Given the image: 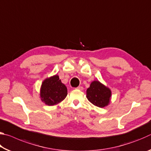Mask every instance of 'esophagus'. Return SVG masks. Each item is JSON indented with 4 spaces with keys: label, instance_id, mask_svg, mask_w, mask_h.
I'll use <instances>...</instances> for the list:
<instances>
[{
    "label": "esophagus",
    "instance_id": "34e87169",
    "mask_svg": "<svg viewBox=\"0 0 151 151\" xmlns=\"http://www.w3.org/2000/svg\"><path fill=\"white\" fill-rule=\"evenodd\" d=\"M76 89H78V90H80V91H83V86H78L77 88H76Z\"/></svg>",
    "mask_w": 151,
    "mask_h": 151
}]
</instances>
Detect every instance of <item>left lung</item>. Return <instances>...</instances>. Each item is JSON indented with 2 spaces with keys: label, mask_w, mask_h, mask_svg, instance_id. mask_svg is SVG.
<instances>
[{
  "label": "left lung",
  "mask_w": 151,
  "mask_h": 151,
  "mask_svg": "<svg viewBox=\"0 0 151 151\" xmlns=\"http://www.w3.org/2000/svg\"><path fill=\"white\" fill-rule=\"evenodd\" d=\"M86 94L88 100L94 106L104 108L110 104L112 92L100 81H93L86 90Z\"/></svg>",
  "instance_id": "1"
}]
</instances>
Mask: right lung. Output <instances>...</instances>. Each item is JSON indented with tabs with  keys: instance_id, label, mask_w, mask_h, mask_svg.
<instances>
[{
	"instance_id": "add662e5",
	"label": "right lung",
	"mask_w": 151,
	"mask_h": 151,
	"mask_svg": "<svg viewBox=\"0 0 151 151\" xmlns=\"http://www.w3.org/2000/svg\"><path fill=\"white\" fill-rule=\"evenodd\" d=\"M67 96V88L57 75L45 78L40 89V98L48 106H54L62 102Z\"/></svg>"
}]
</instances>
